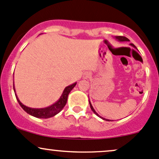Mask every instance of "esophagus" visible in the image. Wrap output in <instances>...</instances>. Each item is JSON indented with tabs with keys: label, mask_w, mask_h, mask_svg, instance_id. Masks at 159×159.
<instances>
[{
	"label": "esophagus",
	"mask_w": 159,
	"mask_h": 159,
	"mask_svg": "<svg viewBox=\"0 0 159 159\" xmlns=\"http://www.w3.org/2000/svg\"><path fill=\"white\" fill-rule=\"evenodd\" d=\"M91 72L90 71H85L84 73V75H83V78H84V79H88V78H90V77H91Z\"/></svg>",
	"instance_id": "34e87169"
}]
</instances>
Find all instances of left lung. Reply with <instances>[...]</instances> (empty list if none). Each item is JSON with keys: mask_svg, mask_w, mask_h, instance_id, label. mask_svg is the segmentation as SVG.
<instances>
[{"mask_svg": "<svg viewBox=\"0 0 159 159\" xmlns=\"http://www.w3.org/2000/svg\"><path fill=\"white\" fill-rule=\"evenodd\" d=\"M116 39H118V41H129V39H128V38H127L126 37H124V36H116ZM130 44H131V45H132V46H134V48H136V47H135V46H134V45L133 44V43H130ZM89 103H90V109H91V110H92V111H93V112H94V113H95V114H96V115H97V116L100 117V116H99V115H98V114H97V112H96V111H95V110H94V109H93V106H92V105H91V103H90V102H89ZM100 118H102V119H103V120H106V121H109V120H108V119H105V118H102V117H100ZM110 121H111V120H110Z\"/></svg>", "mask_w": 159, "mask_h": 159, "instance_id": "8db88e82", "label": "left lung"}]
</instances>
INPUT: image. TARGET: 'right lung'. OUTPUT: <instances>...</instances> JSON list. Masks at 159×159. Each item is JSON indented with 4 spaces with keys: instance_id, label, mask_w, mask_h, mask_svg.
<instances>
[{
    "instance_id": "1",
    "label": "right lung",
    "mask_w": 159,
    "mask_h": 159,
    "mask_svg": "<svg viewBox=\"0 0 159 159\" xmlns=\"http://www.w3.org/2000/svg\"><path fill=\"white\" fill-rule=\"evenodd\" d=\"M76 85V83L70 85V86L66 87L64 90L63 93H62V96H61L60 99L57 101V102L53 104L52 106H49L48 108H44V109H31V108L27 107V106H24L22 102L19 100L18 97H17L16 94H15L16 97L17 101H18L19 104H20L21 107L28 114L31 115V116L36 117V118H48L50 117H53L58 114L60 111L62 110L66 106V102H67L68 95L70 93V91L74 88V87ZM13 90H15L14 86H13Z\"/></svg>"
}]
</instances>
